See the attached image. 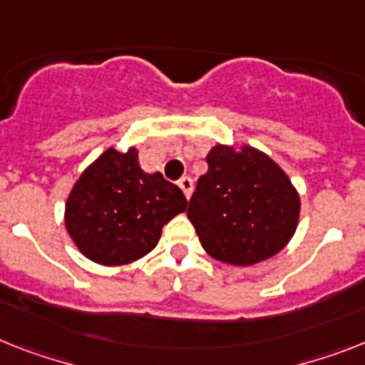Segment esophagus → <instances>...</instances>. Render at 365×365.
<instances>
[{
	"label": "esophagus",
	"instance_id": "obj_1",
	"mask_svg": "<svg viewBox=\"0 0 365 365\" xmlns=\"http://www.w3.org/2000/svg\"><path fill=\"white\" fill-rule=\"evenodd\" d=\"M178 185H180V189H182L185 197L191 198V195H192V180H191V178H189V176L182 178V180L178 182Z\"/></svg>",
	"mask_w": 365,
	"mask_h": 365
}]
</instances>
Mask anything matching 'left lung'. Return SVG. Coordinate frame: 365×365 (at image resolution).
<instances>
[{"mask_svg": "<svg viewBox=\"0 0 365 365\" xmlns=\"http://www.w3.org/2000/svg\"><path fill=\"white\" fill-rule=\"evenodd\" d=\"M187 217L217 262L247 267L277 256L295 234L301 197L274 159L249 145H215Z\"/></svg>", "mask_w": 365, "mask_h": 365, "instance_id": "8db88e82", "label": "left lung"}]
</instances>
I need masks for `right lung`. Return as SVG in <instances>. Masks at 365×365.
Masks as SVG:
<instances>
[{
    "label": "right lung",
    "mask_w": 365,
    "mask_h": 365,
    "mask_svg": "<svg viewBox=\"0 0 365 365\" xmlns=\"http://www.w3.org/2000/svg\"><path fill=\"white\" fill-rule=\"evenodd\" d=\"M187 210L182 189L139 165V150L107 148L85 168L64 204V226L91 262L118 267L145 258L161 230Z\"/></svg>",
    "instance_id": "add662e5"
}]
</instances>
